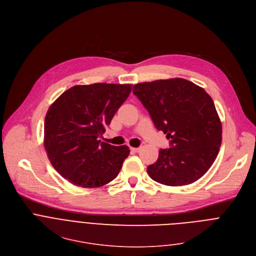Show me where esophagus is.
<instances>
[{
    "mask_svg": "<svg viewBox=\"0 0 256 256\" xmlns=\"http://www.w3.org/2000/svg\"><path fill=\"white\" fill-rule=\"evenodd\" d=\"M130 150H132V152H140V148H130Z\"/></svg>",
    "mask_w": 256,
    "mask_h": 256,
    "instance_id": "34e87169",
    "label": "esophagus"
}]
</instances>
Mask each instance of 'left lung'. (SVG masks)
<instances>
[{
    "label": "left lung",
    "mask_w": 256,
    "mask_h": 256,
    "mask_svg": "<svg viewBox=\"0 0 256 256\" xmlns=\"http://www.w3.org/2000/svg\"><path fill=\"white\" fill-rule=\"evenodd\" d=\"M134 94L148 112L158 130L170 140L160 148L148 176L166 186H185L212 166L222 142V124L211 96L195 83L172 78L138 83Z\"/></svg>",
    "instance_id": "obj_1"
}]
</instances>
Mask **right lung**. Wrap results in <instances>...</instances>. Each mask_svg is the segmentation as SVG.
I'll list each match as a JSON object with an SVG mask.
<instances>
[{"label":"right lung","mask_w":256,"mask_h":256,"mask_svg":"<svg viewBox=\"0 0 256 256\" xmlns=\"http://www.w3.org/2000/svg\"><path fill=\"white\" fill-rule=\"evenodd\" d=\"M132 84L75 85L49 108L44 146L56 171L73 185L102 187L118 175L130 154L126 146L100 138L132 92Z\"/></svg>","instance_id":"obj_1"}]
</instances>
